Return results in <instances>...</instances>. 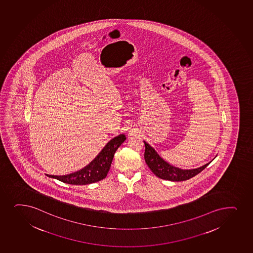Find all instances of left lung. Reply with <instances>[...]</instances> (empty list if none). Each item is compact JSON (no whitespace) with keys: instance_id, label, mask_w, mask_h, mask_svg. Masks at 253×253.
I'll list each match as a JSON object with an SVG mask.
<instances>
[{"instance_id":"obj_1","label":"left lung","mask_w":253,"mask_h":253,"mask_svg":"<svg viewBox=\"0 0 253 253\" xmlns=\"http://www.w3.org/2000/svg\"><path fill=\"white\" fill-rule=\"evenodd\" d=\"M145 145V160L149 168L152 170L156 176L160 178L173 181V182H181L186 181L192 178L197 174L201 172L210 163L205 164L201 168L191 170H183L181 168H176L174 166L170 165V163L163 160L159 154L156 152L154 148L144 141Z\"/></svg>"}]
</instances>
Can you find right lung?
Masks as SVG:
<instances>
[{
	"label": "right lung",
	"mask_w": 253,
	"mask_h": 253,
	"mask_svg": "<svg viewBox=\"0 0 253 253\" xmlns=\"http://www.w3.org/2000/svg\"><path fill=\"white\" fill-rule=\"evenodd\" d=\"M125 139L126 137L124 134L114 138L102 149L97 157L82 170L65 176H53L48 174L47 176L69 184L85 185L99 182L107 176L114 154Z\"/></svg>",
	"instance_id": "add662e5"
}]
</instances>
